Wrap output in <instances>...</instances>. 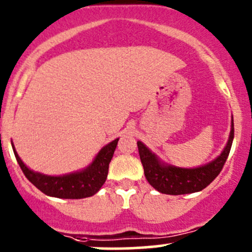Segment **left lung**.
<instances>
[{"label":"left lung","mask_w":252,"mask_h":252,"mask_svg":"<svg viewBox=\"0 0 252 252\" xmlns=\"http://www.w3.org/2000/svg\"><path fill=\"white\" fill-rule=\"evenodd\" d=\"M231 123L228 141L220 156L203 166L193 168L177 167L165 164L160 161L159 158L152 153L141 141H137L140 159L148 183L159 192L167 193V195L197 192L208 187L221 172L231 151L234 136L233 118Z\"/></svg>","instance_id":"left-lung-1"}]
</instances>
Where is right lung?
Listing matches in <instances>:
<instances>
[{"mask_svg": "<svg viewBox=\"0 0 252 252\" xmlns=\"http://www.w3.org/2000/svg\"><path fill=\"white\" fill-rule=\"evenodd\" d=\"M118 140L120 139L113 140L112 142L107 143L105 147L101 148L92 164L88 165L84 170L63 176H48L30 170L18 156L13 143L12 146L19 166L21 167L26 178L35 188H38L45 195L52 196V197L76 200V198L93 196L103 187L106 181L109 164L117 147Z\"/></svg>", "mask_w": 252, "mask_h": 252, "instance_id": "1", "label": "right lung"}]
</instances>
